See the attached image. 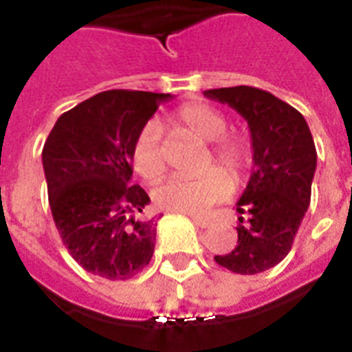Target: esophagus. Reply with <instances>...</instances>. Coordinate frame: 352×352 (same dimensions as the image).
Masks as SVG:
<instances>
[{
	"mask_svg": "<svg viewBox=\"0 0 352 352\" xmlns=\"http://www.w3.org/2000/svg\"><path fill=\"white\" fill-rule=\"evenodd\" d=\"M192 221L199 226V228H206V226H210V219L201 217V215H192Z\"/></svg>",
	"mask_w": 352,
	"mask_h": 352,
	"instance_id": "esophagus-1",
	"label": "esophagus"
}]
</instances>
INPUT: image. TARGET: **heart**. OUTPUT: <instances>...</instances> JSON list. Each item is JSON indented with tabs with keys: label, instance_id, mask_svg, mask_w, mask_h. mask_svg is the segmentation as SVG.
<instances>
[{
	"label": "heart",
	"instance_id": "1",
	"mask_svg": "<svg viewBox=\"0 0 352 352\" xmlns=\"http://www.w3.org/2000/svg\"><path fill=\"white\" fill-rule=\"evenodd\" d=\"M173 122L193 137L210 142V151L204 157V170L217 162L227 173L212 168L197 179L170 177L153 190L155 204L168 212L201 214L210 206L225 201L232 193V184L237 186L246 179L252 164V149L246 138L230 135L228 118L204 102L182 104L173 115ZM133 170L144 181H157L166 170V153L162 146V127L149 120L138 129L131 144Z\"/></svg>",
	"mask_w": 352,
	"mask_h": 352
}]
</instances>
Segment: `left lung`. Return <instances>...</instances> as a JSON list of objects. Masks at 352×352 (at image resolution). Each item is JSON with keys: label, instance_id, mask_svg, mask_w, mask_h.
<instances>
[{"label": "left lung", "instance_id": "left-lung-1", "mask_svg": "<svg viewBox=\"0 0 352 352\" xmlns=\"http://www.w3.org/2000/svg\"><path fill=\"white\" fill-rule=\"evenodd\" d=\"M228 104L248 122L252 138L250 181L237 201V245L214 259L235 274H259L289 254L311 203L316 146L298 109L268 91L237 85L204 91Z\"/></svg>", "mask_w": 352, "mask_h": 352}]
</instances>
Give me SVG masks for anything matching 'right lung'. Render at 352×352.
<instances>
[{"label": "right lung", "instance_id": "obj_1", "mask_svg": "<svg viewBox=\"0 0 352 352\" xmlns=\"http://www.w3.org/2000/svg\"><path fill=\"white\" fill-rule=\"evenodd\" d=\"M171 95L113 89L58 118L41 160L52 219L73 259L98 278L124 281L146 268L157 221L140 219L148 193L131 184V144Z\"/></svg>", "mask_w": 352, "mask_h": 352}]
</instances>
